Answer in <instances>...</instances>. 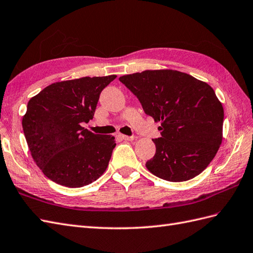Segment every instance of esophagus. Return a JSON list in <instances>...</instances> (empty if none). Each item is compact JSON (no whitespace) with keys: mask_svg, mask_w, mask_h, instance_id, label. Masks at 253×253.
Instances as JSON below:
<instances>
[{"mask_svg":"<svg viewBox=\"0 0 253 253\" xmlns=\"http://www.w3.org/2000/svg\"><path fill=\"white\" fill-rule=\"evenodd\" d=\"M119 137L121 139H123V140H125V141H132V140H134V137H128V135H125V134H119Z\"/></svg>","mask_w":253,"mask_h":253,"instance_id":"1","label":"esophagus"}]
</instances>
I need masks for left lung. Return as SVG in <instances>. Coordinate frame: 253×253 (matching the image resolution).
<instances>
[{"mask_svg": "<svg viewBox=\"0 0 253 253\" xmlns=\"http://www.w3.org/2000/svg\"><path fill=\"white\" fill-rule=\"evenodd\" d=\"M158 127L156 154L147 170L169 182H185L203 172L222 142L223 107L211 85L172 69L120 77Z\"/></svg>", "mask_w": 253, "mask_h": 253, "instance_id": "8db88e82", "label": "left lung"}]
</instances>
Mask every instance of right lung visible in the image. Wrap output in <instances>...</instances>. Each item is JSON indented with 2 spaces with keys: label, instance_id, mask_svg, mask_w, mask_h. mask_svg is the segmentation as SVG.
Instances as JSON below:
<instances>
[{
  "label": "right lung",
  "instance_id": "obj_1",
  "mask_svg": "<svg viewBox=\"0 0 253 253\" xmlns=\"http://www.w3.org/2000/svg\"><path fill=\"white\" fill-rule=\"evenodd\" d=\"M115 78L55 82L30 99L22 118L23 132L32 158L52 182L79 188L107 170L115 138L95 134L81 124L93 120L101 90Z\"/></svg>",
  "mask_w": 253,
  "mask_h": 253
}]
</instances>
